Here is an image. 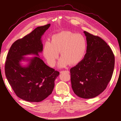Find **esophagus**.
<instances>
[{
  "instance_id": "esophagus-1",
  "label": "esophagus",
  "mask_w": 121,
  "mask_h": 121,
  "mask_svg": "<svg viewBox=\"0 0 121 121\" xmlns=\"http://www.w3.org/2000/svg\"><path fill=\"white\" fill-rule=\"evenodd\" d=\"M69 72V71H67V70H66V71H61L60 72H61V73H63V72Z\"/></svg>"
}]
</instances>
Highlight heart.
Instances as JSON below:
<instances>
[{
    "label": "heart",
    "instance_id": "b5f03b06",
    "mask_svg": "<svg viewBox=\"0 0 121 121\" xmlns=\"http://www.w3.org/2000/svg\"><path fill=\"white\" fill-rule=\"evenodd\" d=\"M87 42L80 34L69 31H64L55 34L52 42H45L43 54L48 64L53 66L59 55L62 56L59 61L58 66L65 67L70 63L76 65L80 62L86 54Z\"/></svg>",
    "mask_w": 121,
    "mask_h": 121
}]
</instances>
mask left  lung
I'll return each mask as SVG.
<instances>
[{"mask_svg": "<svg viewBox=\"0 0 121 121\" xmlns=\"http://www.w3.org/2000/svg\"><path fill=\"white\" fill-rule=\"evenodd\" d=\"M87 53L82 60L70 69L72 88L84 99L102 93L110 81L114 67V56L110 47L99 36L84 31Z\"/></svg>", "mask_w": 121, "mask_h": 121, "instance_id": "obj_1", "label": "left lung"}]
</instances>
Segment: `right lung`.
<instances>
[{
	"instance_id": "right-lung-1",
	"label": "right lung",
	"mask_w": 121,
	"mask_h": 121,
	"mask_svg": "<svg viewBox=\"0 0 121 121\" xmlns=\"http://www.w3.org/2000/svg\"><path fill=\"white\" fill-rule=\"evenodd\" d=\"M50 24L38 27L22 39L15 41L10 48L5 63L7 79L16 95L29 102H40L52 92L55 81L59 72L47 65L42 59L34 56L26 59L23 56L42 52V36ZM27 60V66L20 62Z\"/></svg>"
}]
</instances>
